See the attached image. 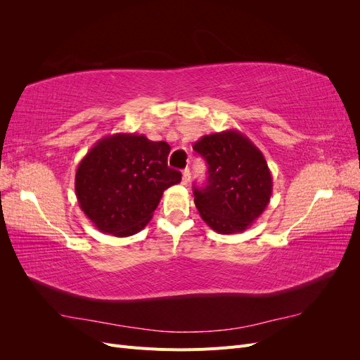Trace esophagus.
Instances as JSON below:
<instances>
[{
  "label": "esophagus",
  "mask_w": 360,
  "mask_h": 360,
  "mask_svg": "<svg viewBox=\"0 0 360 360\" xmlns=\"http://www.w3.org/2000/svg\"><path fill=\"white\" fill-rule=\"evenodd\" d=\"M189 181H191V171H189V168H186V169H183L181 183H183V184H188Z\"/></svg>",
  "instance_id": "obj_1"
}]
</instances>
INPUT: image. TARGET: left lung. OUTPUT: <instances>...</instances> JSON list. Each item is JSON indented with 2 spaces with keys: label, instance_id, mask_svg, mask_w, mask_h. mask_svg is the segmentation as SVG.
<instances>
[{
  "label": "left lung",
  "instance_id": "1",
  "mask_svg": "<svg viewBox=\"0 0 360 360\" xmlns=\"http://www.w3.org/2000/svg\"><path fill=\"white\" fill-rule=\"evenodd\" d=\"M193 150L207 162V184L193 186L195 205L213 231L242 233L269 205L274 181L263 153L238 130L204 135Z\"/></svg>",
  "mask_w": 360,
  "mask_h": 360
}]
</instances>
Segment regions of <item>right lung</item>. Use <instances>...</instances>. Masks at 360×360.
I'll return each mask as SVG.
<instances>
[{"label": "right lung", "instance_id": "add662e5", "mask_svg": "<svg viewBox=\"0 0 360 360\" xmlns=\"http://www.w3.org/2000/svg\"><path fill=\"white\" fill-rule=\"evenodd\" d=\"M171 147L144 135L115 134L97 141L79 162L75 192L97 230L115 237L136 234L153 217L163 191L181 180L168 167Z\"/></svg>", "mask_w": 360, "mask_h": 360}]
</instances>
